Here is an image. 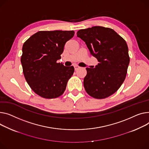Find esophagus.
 I'll use <instances>...</instances> for the list:
<instances>
[{
    "instance_id": "34e87169",
    "label": "esophagus",
    "mask_w": 149,
    "mask_h": 149,
    "mask_svg": "<svg viewBox=\"0 0 149 149\" xmlns=\"http://www.w3.org/2000/svg\"><path fill=\"white\" fill-rule=\"evenodd\" d=\"M80 68V66H77V65H75V66H74V69H75V71H77V69H78Z\"/></svg>"
}]
</instances>
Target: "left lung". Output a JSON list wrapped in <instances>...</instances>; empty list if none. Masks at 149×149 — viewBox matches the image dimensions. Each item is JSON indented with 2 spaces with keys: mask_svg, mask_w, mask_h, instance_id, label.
I'll use <instances>...</instances> for the list:
<instances>
[{
  "mask_svg": "<svg viewBox=\"0 0 149 149\" xmlns=\"http://www.w3.org/2000/svg\"><path fill=\"white\" fill-rule=\"evenodd\" d=\"M77 35L99 62L95 68H86L83 81L86 92L96 99L111 96L120 88L127 74L130 57L126 41L113 29L102 26L81 29Z\"/></svg>",
  "mask_w": 149,
  "mask_h": 149,
  "instance_id": "1",
  "label": "left lung"
}]
</instances>
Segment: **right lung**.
Masks as SVG:
<instances>
[{
    "label": "right lung",
    "mask_w": 149,
    "mask_h": 149,
    "mask_svg": "<svg viewBox=\"0 0 149 149\" xmlns=\"http://www.w3.org/2000/svg\"><path fill=\"white\" fill-rule=\"evenodd\" d=\"M74 35V31H39L24 43L21 57L23 74L37 95L52 99L64 93L74 68L57 61L61 58L66 42Z\"/></svg>",
    "instance_id": "obj_1"
}]
</instances>
